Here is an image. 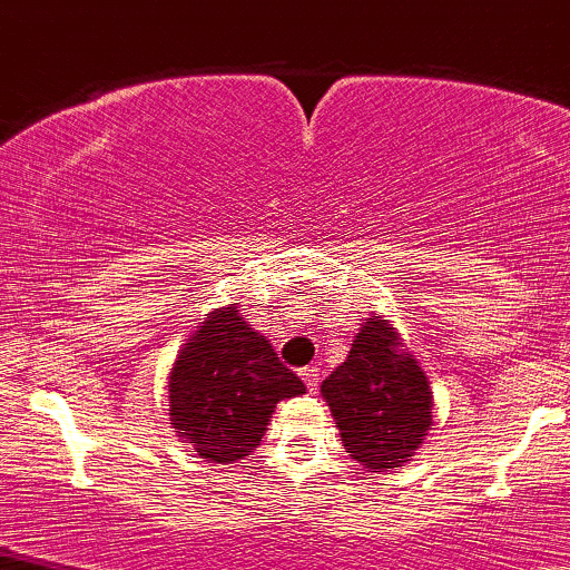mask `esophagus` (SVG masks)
Returning a JSON list of instances; mask_svg holds the SVG:
<instances>
[{
	"mask_svg": "<svg viewBox=\"0 0 570 570\" xmlns=\"http://www.w3.org/2000/svg\"><path fill=\"white\" fill-rule=\"evenodd\" d=\"M299 376H302V381H305L307 392H315V389H318L321 373H318V368H315V365H307V368H302Z\"/></svg>",
	"mask_w": 570,
	"mask_h": 570,
	"instance_id": "obj_1",
	"label": "esophagus"
}]
</instances>
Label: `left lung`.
<instances>
[{"label":"left lung","instance_id":"8db88e82","mask_svg":"<svg viewBox=\"0 0 570 570\" xmlns=\"http://www.w3.org/2000/svg\"><path fill=\"white\" fill-rule=\"evenodd\" d=\"M397 347L394 328L373 315L347 360L321 384L344 450L368 471L407 463L431 426L429 381Z\"/></svg>","mask_w":570,"mask_h":570}]
</instances>
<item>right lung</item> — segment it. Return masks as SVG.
<instances>
[{
  "mask_svg": "<svg viewBox=\"0 0 570 570\" xmlns=\"http://www.w3.org/2000/svg\"><path fill=\"white\" fill-rule=\"evenodd\" d=\"M170 417L178 436L213 463L249 455L273 407L305 394L297 373L281 363L257 331L226 307L202 323L170 371Z\"/></svg>",
  "mask_w": 570,
  "mask_h": 570,
  "instance_id": "obj_1",
  "label": "right lung"
}]
</instances>
